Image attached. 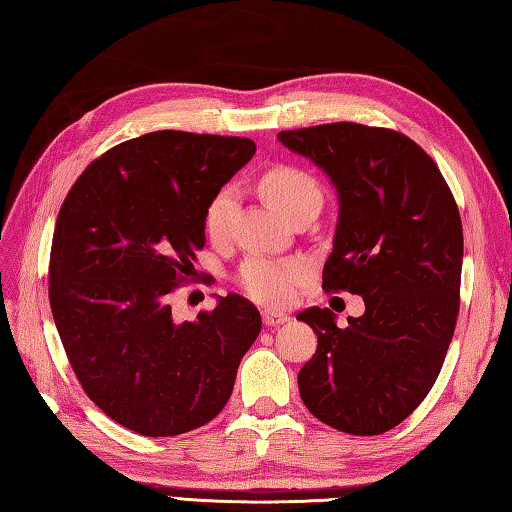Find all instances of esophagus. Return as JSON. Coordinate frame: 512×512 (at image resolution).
I'll return each mask as SVG.
<instances>
[{
	"mask_svg": "<svg viewBox=\"0 0 512 512\" xmlns=\"http://www.w3.org/2000/svg\"><path fill=\"white\" fill-rule=\"evenodd\" d=\"M263 322H265L267 327H278V325H285V322H289V316L287 314H280V311L265 309L263 311Z\"/></svg>",
	"mask_w": 512,
	"mask_h": 512,
	"instance_id": "obj_1",
	"label": "esophagus"
}]
</instances>
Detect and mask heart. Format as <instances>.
Here are the masks:
<instances>
[{"label": "heart", "mask_w": 512, "mask_h": 512, "mask_svg": "<svg viewBox=\"0 0 512 512\" xmlns=\"http://www.w3.org/2000/svg\"><path fill=\"white\" fill-rule=\"evenodd\" d=\"M260 192L280 212L291 218L298 207L311 201L322 203L318 181L296 165H276L260 179ZM236 212V190L223 187L216 192L205 210V232L214 241L225 238ZM307 276L302 260L252 258L241 269V285L254 300L263 305H287L294 300L298 287Z\"/></svg>", "instance_id": "b5f03b06"}]
</instances>
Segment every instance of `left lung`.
I'll use <instances>...</instances> for the list:
<instances>
[{"mask_svg":"<svg viewBox=\"0 0 512 512\" xmlns=\"http://www.w3.org/2000/svg\"><path fill=\"white\" fill-rule=\"evenodd\" d=\"M278 141L338 192L322 289L364 300L342 329L331 309L298 314L318 336L298 373L300 398L342 433L391 431L431 391L455 331L464 256L455 198L431 156L395 130L342 121Z\"/></svg>","mask_w":512,"mask_h":512,"instance_id":"8db88e82","label":"left lung"}]
</instances>
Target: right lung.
<instances>
[{"label":"right lung","mask_w":512,"mask_h":512,"mask_svg":"<svg viewBox=\"0 0 512 512\" xmlns=\"http://www.w3.org/2000/svg\"><path fill=\"white\" fill-rule=\"evenodd\" d=\"M256 143L179 130L123 141L92 161L61 205L50 249L52 318L83 391L145 437L223 411L260 333L247 298L176 320L170 294L205 245V210Z\"/></svg>","instance_id":"right-lung-1"}]
</instances>
